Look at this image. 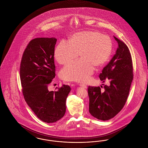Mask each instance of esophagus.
I'll return each mask as SVG.
<instances>
[{"mask_svg":"<svg viewBox=\"0 0 148 148\" xmlns=\"http://www.w3.org/2000/svg\"><path fill=\"white\" fill-rule=\"evenodd\" d=\"M79 85H80V86H82L83 88H84L85 89H86L87 88V86L86 85L84 84H79Z\"/></svg>","mask_w":148,"mask_h":148,"instance_id":"1","label":"esophagus"}]
</instances>
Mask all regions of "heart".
I'll return each instance as SVG.
<instances>
[{
  "label": "heart",
  "mask_w": 148,
  "mask_h": 148,
  "mask_svg": "<svg viewBox=\"0 0 148 148\" xmlns=\"http://www.w3.org/2000/svg\"><path fill=\"white\" fill-rule=\"evenodd\" d=\"M113 44L108 35L97 31H83L71 36L68 42H61L56 46L54 57L57 62L65 65L71 62L60 71L61 77L67 81L85 82L93 73L94 67L103 66L111 56Z\"/></svg>",
  "instance_id": "b5f03b06"
}]
</instances>
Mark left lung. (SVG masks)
Masks as SVG:
<instances>
[{
    "label": "left lung",
    "instance_id": "left-lung-1",
    "mask_svg": "<svg viewBox=\"0 0 148 148\" xmlns=\"http://www.w3.org/2000/svg\"><path fill=\"white\" fill-rule=\"evenodd\" d=\"M118 44L115 54L99 74L100 79L109 85L88 88L89 112L92 116L106 121L114 118L125 106L133 80L130 52L126 44L114 36Z\"/></svg>",
    "mask_w": 148,
    "mask_h": 148
}]
</instances>
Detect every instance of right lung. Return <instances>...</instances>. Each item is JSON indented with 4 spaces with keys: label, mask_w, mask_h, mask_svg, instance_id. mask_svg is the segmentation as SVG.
<instances>
[{
    "label": "right lung",
    "mask_w": 148,
    "mask_h": 148,
    "mask_svg": "<svg viewBox=\"0 0 148 148\" xmlns=\"http://www.w3.org/2000/svg\"><path fill=\"white\" fill-rule=\"evenodd\" d=\"M55 38H37L24 50L20 65V78L24 99L35 115L47 123L63 118L71 87L63 85L56 91L48 86L56 76Z\"/></svg>",
    "instance_id": "1"
}]
</instances>
